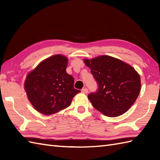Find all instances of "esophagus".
I'll return each instance as SVG.
<instances>
[{
  "instance_id": "34e87169",
  "label": "esophagus",
  "mask_w": 160,
  "mask_h": 160,
  "mask_svg": "<svg viewBox=\"0 0 160 160\" xmlns=\"http://www.w3.org/2000/svg\"><path fill=\"white\" fill-rule=\"evenodd\" d=\"M88 89H87V88H84V89H82V92L83 93H85V94H87V93H88Z\"/></svg>"
}]
</instances>
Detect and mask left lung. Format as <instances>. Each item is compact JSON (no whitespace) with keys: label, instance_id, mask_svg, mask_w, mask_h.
Segmentation results:
<instances>
[{"label":"left lung","instance_id":"1","mask_svg":"<svg viewBox=\"0 0 160 160\" xmlns=\"http://www.w3.org/2000/svg\"><path fill=\"white\" fill-rule=\"evenodd\" d=\"M98 84L96 93L88 96L93 107L107 117L128 111L140 93L141 79L130 64L114 57L102 55L84 59Z\"/></svg>","mask_w":160,"mask_h":160}]
</instances>
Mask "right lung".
I'll return each instance as SVG.
<instances>
[{
	"mask_svg": "<svg viewBox=\"0 0 160 160\" xmlns=\"http://www.w3.org/2000/svg\"><path fill=\"white\" fill-rule=\"evenodd\" d=\"M68 58L61 54L40 62L26 76L24 89L33 107L44 115H52L69 107L80 92L74 89V79L66 71Z\"/></svg>",
	"mask_w": 160,
	"mask_h": 160,
	"instance_id": "add662e5",
	"label": "right lung"
}]
</instances>
